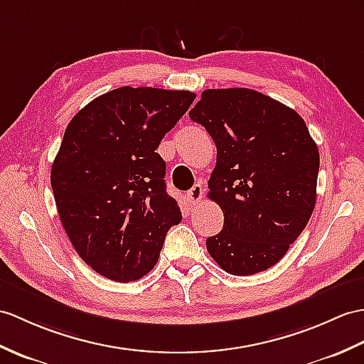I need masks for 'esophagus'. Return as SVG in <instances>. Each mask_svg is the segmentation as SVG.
Here are the masks:
<instances>
[{"label": "esophagus", "instance_id": "esophagus-1", "mask_svg": "<svg viewBox=\"0 0 364 364\" xmlns=\"http://www.w3.org/2000/svg\"><path fill=\"white\" fill-rule=\"evenodd\" d=\"M203 192H205V189H203V186L201 184H196L188 193H186V198H188L189 205L192 208H197L200 205V201L203 198Z\"/></svg>", "mask_w": 364, "mask_h": 364}]
</instances>
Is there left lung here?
<instances>
[{
    "label": "left lung",
    "instance_id": "8db88e82",
    "mask_svg": "<svg viewBox=\"0 0 364 364\" xmlns=\"http://www.w3.org/2000/svg\"><path fill=\"white\" fill-rule=\"evenodd\" d=\"M217 147L209 198L223 230L206 248L226 273L276 265L307 226L316 203L319 151L293 108L250 88L206 90L191 109Z\"/></svg>",
    "mask_w": 364,
    "mask_h": 364
}]
</instances>
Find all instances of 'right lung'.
<instances>
[{
  "label": "right lung",
  "instance_id": "add662e5",
  "mask_svg": "<svg viewBox=\"0 0 364 364\" xmlns=\"http://www.w3.org/2000/svg\"><path fill=\"white\" fill-rule=\"evenodd\" d=\"M193 99L191 91L121 87L68 124L50 186L74 250L100 276L141 279L156 265L167 231L181 222L156 149Z\"/></svg>",
  "mask_w": 364,
  "mask_h": 364
}]
</instances>
